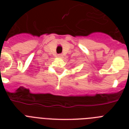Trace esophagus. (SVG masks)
Wrapping results in <instances>:
<instances>
[{
	"mask_svg": "<svg viewBox=\"0 0 129 129\" xmlns=\"http://www.w3.org/2000/svg\"><path fill=\"white\" fill-rule=\"evenodd\" d=\"M58 57H63L62 54H59L58 55Z\"/></svg>",
	"mask_w": 129,
	"mask_h": 129,
	"instance_id": "obj_1",
	"label": "esophagus"
}]
</instances>
